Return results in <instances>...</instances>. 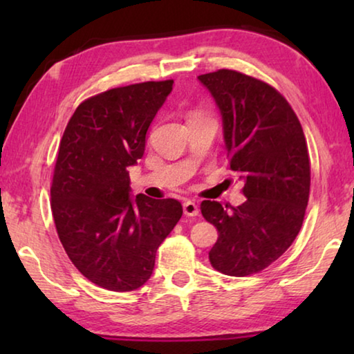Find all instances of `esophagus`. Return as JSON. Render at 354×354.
Returning a JSON list of instances; mask_svg holds the SVG:
<instances>
[{
  "label": "esophagus",
  "mask_w": 354,
  "mask_h": 354,
  "mask_svg": "<svg viewBox=\"0 0 354 354\" xmlns=\"http://www.w3.org/2000/svg\"><path fill=\"white\" fill-rule=\"evenodd\" d=\"M183 209H184V214L187 215V217H195V215H198V212H200V209H198V206H196V203L190 201V200L184 203Z\"/></svg>",
  "instance_id": "1"
}]
</instances>
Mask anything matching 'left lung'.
Returning a JSON list of instances; mask_svg holds the SVG:
<instances>
[{
	"instance_id": "8db88e82",
	"label": "left lung",
	"mask_w": 354,
	"mask_h": 354,
	"mask_svg": "<svg viewBox=\"0 0 354 354\" xmlns=\"http://www.w3.org/2000/svg\"><path fill=\"white\" fill-rule=\"evenodd\" d=\"M198 80L221 113L230 167L247 196L237 207L201 203L218 231L209 261L221 273L247 277L277 261L301 230L310 189L306 139L290 104L267 82L226 68Z\"/></svg>"
}]
</instances>
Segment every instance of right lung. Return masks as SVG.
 <instances>
[{
    "instance_id": "obj_1",
    "label": "right lung",
    "mask_w": 354,
    "mask_h": 354,
    "mask_svg": "<svg viewBox=\"0 0 354 354\" xmlns=\"http://www.w3.org/2000/svg\"><path fill=\"white\" fill-rule=\"evenodd\" d=\"M173 81H148L95 95L76 107L59 145L51 211L70 261L93 284L139 289L156 251L181 218L178 200L131 195L128 167L145 153L147 131Z\"/></svg>"
}]
</instances>
